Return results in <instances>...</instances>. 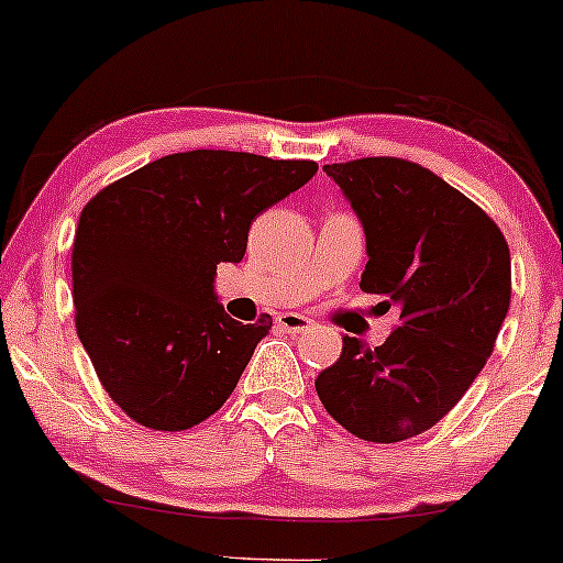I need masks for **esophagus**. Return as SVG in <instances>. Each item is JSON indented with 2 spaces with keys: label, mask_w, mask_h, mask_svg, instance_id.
Returning a JSON list of instances; mask_svg holds the SVG:
<instances>
[{
  "label": "esophagus",
  "mask_w": 563,
  "mask_h": 563,
  "mask_svg": "<svg viewBox=\"0 0 563 563\" xmlns=\"http://www.w3.org/2000/svg\"><path fill=\"white\" fill-rule=\"evenodd\" d=\"M276 323H279L287 334H305V331L313 329V321L302 313H282L276 316Z\"/></svg>",
  "instance_id": "1"
}]
</instances>
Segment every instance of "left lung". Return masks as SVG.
Listing matches in <instances>:
<instances>
[{
  "mask_svg": "<svg viewBox=\"0 0 563 563\" xmlns=\"http://www.w3.org/2000/svg\"><path fill=\"white\" fill-rule=\"evenodd\" d=\"M323 172L363 224L360 289L384 295L399 325L376 350L342 336L316 391L357 439H412L464 397L494 352L511 297L509 245L481 206L420 164L373 156Z\"/></svg>",
  "mask_w": 563,
  "mask_h": 563,
  "instance_id": "8db88e82",
  "label": "left lung"
}]
</instances>
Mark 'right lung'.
I'll return each mask as SVG.
<instances>
[{
    "instance_id": "1",
    "label": "right lung",
    "mask_w": 563,
    "mask_h": 563,
    "mask_svg": "<svg viewBox=\"0 0 563 563\" xmlns=\"http://www.w3.org/2000/svg\"><path fill=\"white\" fill-rule=\"evenodd\" d=\"M318 172L242 151H187L117 179L73 242L75 329L101 386L135 422L185 430L229 399L271 316L224 313L219 263H240L253 219Z\"/></svg>"
}]
</instances>
